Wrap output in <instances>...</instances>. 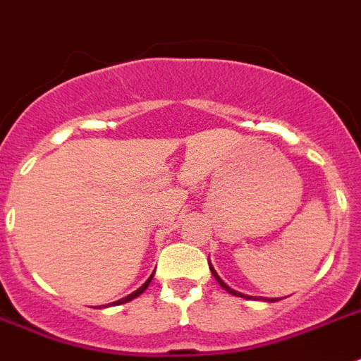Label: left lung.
Wrapping results in <instances>:
<instances>
[{
  "instance_id": "left-lung-1",
  "label": "left lung",
  "mask_w": 361,
  "mask_h": 361,
  "mask_svg": "<svg viewBox=\"0 0 361 361\" xmlns=\"http://www.w3.org/2000/svg\"><path fill=\"white\" fill-rule=\"evenodd\" d=\"M209 268H211V274H213V277L216 279L218 281V284H220V286H222V288H226L227 292L229 293H233V295H237V298H246V299H251V298H247V295H244V293H240V292H237V290H233V288H229V286H227L226 283H224L222 279L218 277V274L216 271H214V268H213V264H211V262H209ZM271 301H274V299H271Z\"/></svg>"
}]
</instances>
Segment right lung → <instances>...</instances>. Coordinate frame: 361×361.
Wrapping results in <instances>:
<instances>
[{
    "label": "right lung",
    "instance_id": "1",
    "mask_svg": "<svg viewBox=\"0 0 361 361\" xmlns=\"http://www.w3.org/2000/svg\"><path fill=\"white\" fill-rule=\"evenodd\" d=\"M150 281H152V275H150V279H148L147 283H145V284H143V286H141V288H137V290H135V292H134V293H130L128 298H123V299H121V301H117V305H123V302H128V301H132V299L139 298V295H141V293H143V292H145V290H147V288H148V284H150Z\"/></svg>",
    "mask_w": 361,
    "mask_h": 361
}]
</instances>
